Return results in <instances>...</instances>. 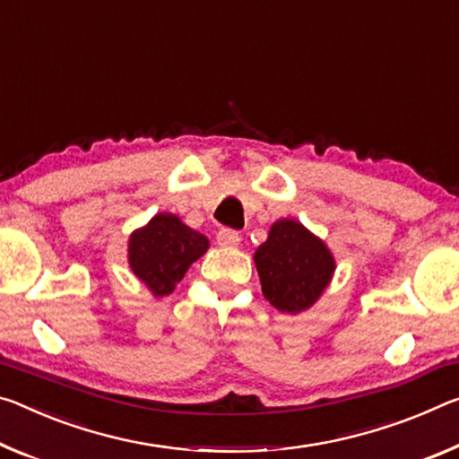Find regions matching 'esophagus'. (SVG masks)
Listing matches in <instances>:
<instances>
[{"label":"esophagus","instance_id":"esophagus-1","mask_svg":"<svg viewBox=\"0 0 459 459\" xmlns=\"http://www.w3.org/2000/svg\"><path fill=\"white\" fill-rule=\"evenodd\" d=\"M216 241L221 247H238V243H241V235L232 229H221L216 235Z\"/></svg>","mask_w":459,"mask_h":459}]
</instances>
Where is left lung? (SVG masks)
I'll use <instances>...</instances> for the list:
<instances>
[{
    "instance_id": "obj_1",
    "label": "left lung",
    "mask_w": 459,
    "mask_h": 459,
    "mask_svg": "<svg viewBox=\"0 0 459 459\" xmlns=\"http://www.w3.org/2000/svg\"><path fill=\"white\" fill-rule=\"evenodd\" d=\"M261 290L272 307L290 315L310 308L334 273V259L304 224L281 218L269 229L255 255Z\"/></svg>"
}]
</instances>
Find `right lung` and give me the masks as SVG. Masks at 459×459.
<instances>
[{
    "label": "right lung",
    "instance_id": "right-lung-1",
    "mask_svg": "<svg viewBox=\"0 0 459 459\" xmlns=\"http://www.w3.org/2000/svg\"><path fill=\"white\" fill-rule=\"evenodd\" d=\"M208 247L210 241L202 232L187 227L176 214L161 212L130 235L128 264L152 296H167Z\"/></svg>",
    "mask_w": 459,
    "mask_h": 459
}]
</instances>
